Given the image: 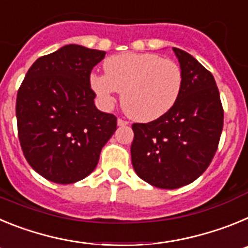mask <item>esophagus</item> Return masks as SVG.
<instances>
[{"label":"esophagus","mask_w":248,"mask_h":248,"mask_svg":"<svg viewBox=\"0 0 248 248\" xmlns=\"http://www.w3.org/2000/svg\"><path fill=\"white\" fill-rule=\"evenodd\" d=\"M129 123L126 120H123V119H118V126H125L128 125Z\"/></svg>","instance_id":"esophagus-1"}]
</instances>
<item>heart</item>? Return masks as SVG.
<instances>
[{"label": "heart", "instance_id": "1", "mask_svg": "<svg viewBox=\"0 0 248 248\" xmlns=\"http://www.w3.org/2000/svg\"><path fill=\"white\" fill-rule=\"evenodd\" d=\"M105 74H92L91 87L109 107L122 93V108L138 122H153L175 105L183 88V72L171 59L154 53H122L104 62Z\"/></svg>", "mask_w": 248, "mask_h": 248}]
</instances>
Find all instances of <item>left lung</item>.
I'll list each match as a JSON object with an SVG mask.
<instances>
[{
  "mask_svg": "<svg viewBox=\"0 0 248 248\" xmlns=\"http://www.w3.org/2000/svg\"><path fill=\"white\" fill-rule=\"evenodd\" d=\"M183 72L179 99L163 117L133 124L131 163L140 179L177 189L202 175L217 150L223 110L215 78L191 54L172 48Z\"/></svg>",
  "mask_w": 248,
  "mask_h": 248,
  "instance_id": "obj_1",
  "label": "left lung"
}]
</instances>
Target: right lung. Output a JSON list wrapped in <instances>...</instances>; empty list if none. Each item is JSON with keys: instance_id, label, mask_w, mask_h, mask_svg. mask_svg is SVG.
<instances>
[{"instance_id": "obj_1", "label": "right lung", "mask_w": 248, "mask_h": 248, "mask_svg": "<svg viewBox=\"0 0 248 248\" xmlns=\"http://www.w3.org/2000/svg\"><path fill=\"white\" fill-rule=\"evenodd\" d=\"M104 50L67 45L31 65L17 93L21 148L47 180L73 184L93 171L117 118L98 110L89 77Z\"/></svg>"}]
</instances>
